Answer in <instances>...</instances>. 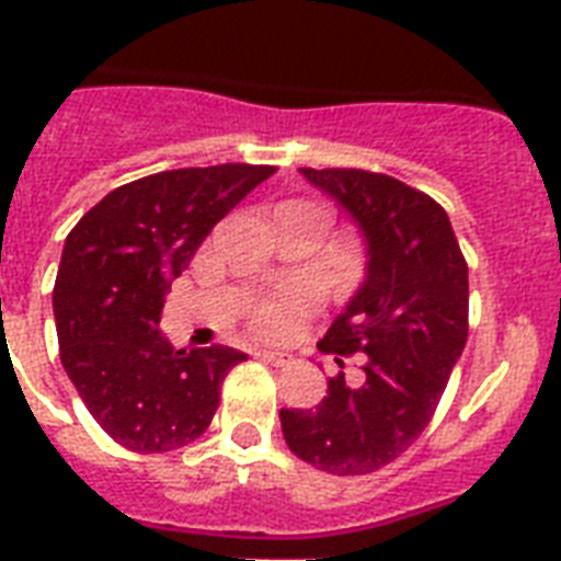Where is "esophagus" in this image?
<instances>
[{
    "instance_id": "1",
    "label": "esophagus",
    "mask_w": 561,
    "mask_h": 561,
    "mask_svg": "<svg viewBox=\"0 0 561 561\" xmlns=\"http://www.w3.org/2000/svg\"><path fill=\"white\" fill-rule=\"evenodd\" d=\"M259 358L267 360V364H273V367H288L290 360H294L288 352H279V350H262L259 352Z\"/></svg>"
}]
</instances>
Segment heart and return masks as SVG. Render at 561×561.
<instances>
[{
  "mask_svg": "<svg viewBox=\"0 0 561 561\" xmlns=\"http://www.w3.org/2000/svg\"><path fill=\"white\" fill-rule=\"evenodd\" d=\"M308 294L302 290H285L276 297H267L250 308V325L255 334L264 337H285L297 329V323L308 311Z\"/></svg>",
  "mask_w": 561,
  "mask_h": 561,
  "instance_id": "obj_1",
  "label": "heart"
}]
</instances>
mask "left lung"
<instances>
[{
    "label": "left lung",
    "mask_w": 561,
    "mask_h": 561,
    "mask_svg": "<svg viewBox=\"0 0 561 561\" xmlns=\"http://www.w3.org/2000/svg\"><path fill=\"white\" fill-rule=\"evenodd\" d=\"M358 220L369 244L367 282L317 350L360 355V383L343 373L314 410H282L299 460L346 478L369 474L416 443L434 419L469 337V264L451 220L431 197L364 169H302Z\"/></svg>",
    "instance_id": "left-lung-1"
}]
</instances>
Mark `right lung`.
Returning <instances> with one entry per match:
<instances>
[{
    "label": "right lung",
    "mask_w": 561,
    "mask_h": 561,
    "mask_svg": "<svg viewBox=\"0 0 561 561\" xmlns=\"http://www.w3.org/2000/svg\"><path fill=\"white\" fill-rule=\"evenodd\" d=\"M273 171L244 162L160 171L113 188L66 236L51 294L60 360L92 419L127 451L194 443L227 373L247 360L220 343L174 350L157 325L171 279Z\"/></svg>",
    "instance_id": "add662e5"
}]
</instances>
